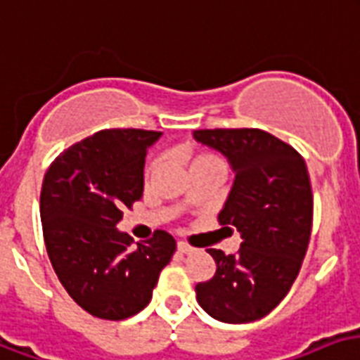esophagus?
Returning a JSON list of instances; mask_svg holds the SVG:
<instances>
[{"label":"esophagus","instance_id":"1","mask_svg":"<svg viewBox=\"0 0 360 360\" xmlns=\"http://www.w3.org/2000/svg\"><path fill=\"white\" fill-rule=\"evenodd\" d=\"M176 248H178V252H182V254H191V252H193V250H195V248L190 247L188 243H184V241H178Z\"/></svg>","mask_w":360,"mask_h":360}]
</instances>
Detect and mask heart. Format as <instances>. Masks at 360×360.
Returning a JSON list of instances; mask_svg holds the SVG:
<instances>
[{
  "label": "heart",
  "mask_w": 360,
  "mask_h": 360,
  "mask_svg": "<svg viewBox=\"0 0 360 360\" xmlns=\"http://www.w3.org/2000/svg\"><path fill=\"white\" fill-rule=\"evenodd\" d=\"M188 163H190V167H193V165H201V163H221L220 159L216 158V155H212V153H205V151H201V153H195V155H191L190 159H188ZM155 165H158V161H151L150 167H148V174H150L151 170L155 169Z\"/></svg>",
  "instance_id": "heart-1"
}]
</instances>
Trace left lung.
<instances>
[{
    "instance_id": "obj_1",
    "label": "left lung",
    "mask_w": 360,
    "mask_h": 360,
    "mask_svg": "<svg viewBox=\"0 0 360 360\" xmlns=\"http://www.w3.org/2000/svg\"><path fill=\"white\" fill-rule=\"evenodd\" d=\"M195 140L221 151L235 182L220 226L241 233L237 254L209 248L214 277L195 286L197 302L221 323H252L285 298L307 252L313 193L304 158L260 129H202Z\"/></svg>"
}]
</instances>
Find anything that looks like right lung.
<instances>
[{
	"label": "right lung",
	"mask_w": 360,
	"mask_h": 360,
	"mask_svg": "<svg viewBox=\"0 0 360 360\" xmlns=\"http://www.w3.org/2000/svg\"><path fill=\"white\" fill-rule=\"evenodd\" d=\"M144 129H106L62 151L45 172L39 197L43 239L56 277L93 317L121 321L150 304L159 273L176 250L163 229L132 247L115 226L144 191Z\"/></svg>",
	"instance_id": "add662e5"
}]
</instances>
